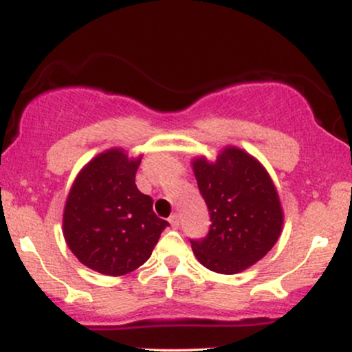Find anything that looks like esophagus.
Returning <instances> with one entry per match:
<instances>
[{
	"mask_svg": "<svg viewBox=\"0 0 352 352\" xmlns=\"http://www.w3.org/2000/svg\"><path fill=\"white\" fill-rule=\"evenodd\" d=\"M168 221H170V225H172V228H179V225H180V217L177 215V213H173V215L168 218Z\"/></svg>",
	"mask_w": 352,
	"mask_h": 352,
	"instance_id": "obj_1",
	"label": "esophagus"
}]
</instances>
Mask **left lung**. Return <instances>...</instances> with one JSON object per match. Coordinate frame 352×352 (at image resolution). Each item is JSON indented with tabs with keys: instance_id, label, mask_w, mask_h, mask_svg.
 <instances>
[{
	"instance_id": "left-lung-1",
	"label": "left lung",
	"mask_w": 352,
	"mask_h": 352,
	"mask_svg": "<svg viewBox=\"0 0 352 352\" xmlns=\"http://www.w3.org/2000/svg\"><path fill=\"white\" fill-rule=\"evenodd\" d=\"M192 170L212 220L208 235L192 241L197 260L221 274L253 266L276 243L285 221L268 170L236 145H225L215 160L193 157Z\"/></svg>"
}]
</instances>
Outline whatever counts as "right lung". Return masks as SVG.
Wrapping results in <instances>:
<instances>
[{"label":"right lung","mask_w":352,"mask_h":352,"mask_svg":"<svg viewBox=\"0 0 352 352\" xmlns=\"http://www.w3.org/2000/svg\"><path fill=\"white\" fill-rule=\"evenodd\" d=\"M139 157L112 147L80 168L63 212V235L87 268L122 276L144 265L167 221L153 213V201L139 192Z\"/></svg>","instance_id":"add662e5"}]
</instances>
